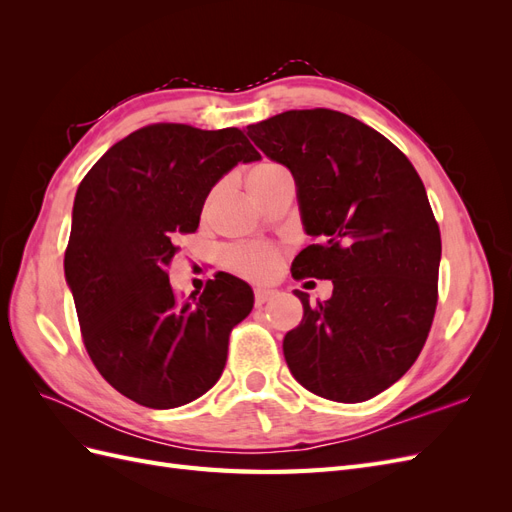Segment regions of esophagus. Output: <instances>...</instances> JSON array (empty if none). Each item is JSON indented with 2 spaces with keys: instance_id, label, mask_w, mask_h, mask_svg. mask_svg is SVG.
<instances>
[{
  "instance_id": "1",
  "label": "esophagus",
  "mask_w": 512,
  "mask_h": 512,
  "mask_svg": "<svg viewBox=\"0 0 512 512\" xmlns=\"http://www.w3.org/2000/svg\"><path fill=\"white\" fill-rule=\"evenodd\" d=\"M273 290L271 288H256L254 290V301H256V305L260 307V305H265L271 297H273Z\"/></svg>"
}]
</instances>
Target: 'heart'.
Segmentation results:
<instances>
[{
    "instance_id": "b5f03b06",
    "label": "heart",
    "mask_w": 512,
    "mask_h": 512,
    "mask_svg": "<svg viewBox=\"0 0 512 512\" xmlns=\"http://www.w3.org/2000/svg\"><path fill=\"white\" fill-rule=\"evenodd\" d=\"M288 173L277 164L265 162L256 166L247 183L250 185H262V183H271L280 177H286ZM228 265L230 269H235L241 275L254 277V280H262V277H269L275 269V252L269 250V247H243V250L232 252L228 256Z\"/></svg>"
}]
</instances>
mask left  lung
Wrapping results in <instances>:
<instances>
[{"label":"left lung","instance_id":"8db88e82","mask_svg":"<svg viewBox=\"0 0 512 512\" xmlns=\"http://www.w3.org/2000/svg\"><path fill=\"white\" fill-rule=\"evenodd\" d=\"M290 170L309 237L294 277L331 280L284 337L290 374L324 399L356 404L395 384L421 354L438 303L440 228L425 185L389 138L350 115L286 111L245 128Z\"/></svg>","mask_w":512,"mask_h":512}]
</instances>
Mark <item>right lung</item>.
Masks as SVG:
<instances>
[{
	"label": "right lung",
	"mask_w": 512,
	"mask_h": 512,
	"mask_svg": "<svg viewBox=\"0 0 512 512\" xmlns=\"http://www.w3.org/2000/svg\"><path fill=\"white\" fill-rule=\"evenodd\" d=\"M256 160L237 128L156 123L115 143L76 190L66 282L91 361L136 404L179 408L222 376L228 335L254 307L250 284L220 273L177 301L166 267L213 185Z\"/></svg>",
	"instance_id": "1"
}]
</instances>
